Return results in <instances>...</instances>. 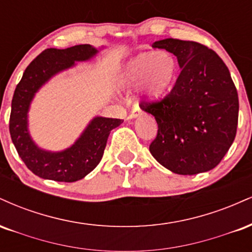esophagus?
<instances>
[{
  "label": "esophagus",
  "mask_w": 252,
  "mask_h": 252,
  "mask_svg": "<svg viewBox=\"0 0 252 252\" xmlns=\"http://www.w3.org/2000/svg\"><path fill=\"white\" fill-rule=\"evenodd\" d=\"M142 115H143V111H142V110H141L140 108H138V106H135V108L132 109V111L130 112L129 117H130V118H137V117L142 116Z\"/></svg>",
  "instance_id": "obj_1"
}]
</instances>
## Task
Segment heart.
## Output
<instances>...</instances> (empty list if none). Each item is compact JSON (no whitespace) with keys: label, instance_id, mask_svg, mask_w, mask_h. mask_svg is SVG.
I'll use <instances>...</instances> for the list:
<instances>
[{"label":"heart","instance_id":"1","mask_svg":"<svg viewBox=\"0 0 252 252\" xmlns=\"http://www.w3.org/2000/svg\"><path fill=\"white\" fill-rule=\"evenodd\" d=\"M178 63L169 51L160 50L138 54L130 59L124 67L122 86L136 89L147 100L154 102L168 91L174 79Z\"/></svg>","mask_w":252,"mask_h":252}]
</instances>
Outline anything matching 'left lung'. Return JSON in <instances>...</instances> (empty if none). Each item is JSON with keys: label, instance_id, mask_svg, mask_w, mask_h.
I'll list each match as a JSON object with an SVG mask.
<instances>
[{"label": "left lung", "instance_id": "1", "mask_svg": "<svg viewBox=\"0 0 252 252\" xmlns=\"http://www.w3.org/2000/svg\"><path fill=\"white\" fill-rule=\"evenodd\" d=\"M153 47L174 54L181 72L168 96L140 105L158 126L150 153L176 174L213 169L233 143L238 124V94L228 68L215 51L194 41L169 37Z\"/></svg>", "mask_w": 252, "mask_h": 252}]
</instances>
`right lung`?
Here are the masks:
<instances>
[{
    "label": "right lung",
    "instance_id": "1",
    "mask_svg": "<svg viewBox=\"0 0 252 252\" xmlns=\"http://www.w3.org/2000/svg\"><path fill=\"white\" fill-rule=\"evenodd\" d=\"M99 50L91 45H77L65 50L47 48L32 62L17 84L11 100L10 137L28 169L42 179L74 182L85 178L102 160L112 129L123 123L117 118L96 116L90 121L76 142L60 152L40 148L28 129V112L35 94L60 72L89 62Z\"/></svg>",
    "mask_w": 252,
    "mask_h": 252
}]
</instances>
